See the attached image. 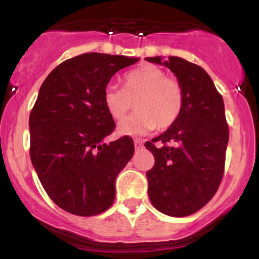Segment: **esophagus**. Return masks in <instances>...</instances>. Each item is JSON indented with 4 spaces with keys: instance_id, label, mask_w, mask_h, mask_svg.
<instances>
[{
    "instance_id": "obj_1",
    "label": "esophagus",
    "mask_w": 259,
    "mask_h": 259,
    "mask_svg": "<svg viewBox=\"0 0 259 259\" xmlns=\"http://www.w3.org/2000/svg\"><path fill=\"white\" fill-rule=\"evenodd\" d=\"M134 143H135V148H136L137 150L140 149L141 146H143V141H141L140 139H135V141H134Z\"/></svg>"
}]
</instances>
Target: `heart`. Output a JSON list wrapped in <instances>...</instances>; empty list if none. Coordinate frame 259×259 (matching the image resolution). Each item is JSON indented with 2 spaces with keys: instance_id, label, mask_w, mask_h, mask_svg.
<instances>
[{
  "instance_id": "obj_1",
  "label": "heart",
  "mask_w": 259,
  "mask_h": 259,
  "mask_svg": "<svg viewBox=\"0 0 259 259\" xmlns=\"http://www.w3.org/2000/svg\"><path fill=\"white\" fill-rule=\"evenodd\" d=\"M123 88L109 84L104 89V106L109 115L122 122L132 109L136 113L118 127L119 135H144L157 125L167 130L179 119L184 106L182 84L155 66L128 71L122 77Z\"/></svg>"
}]
</instances>
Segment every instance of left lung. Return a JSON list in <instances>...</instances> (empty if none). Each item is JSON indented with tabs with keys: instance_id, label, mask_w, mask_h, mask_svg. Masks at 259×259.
Segmentation results:
<instances>
[{
	"instance_id": "obj_1",
	"label": "left lung",
	"mask_w": 259,
	"mask_h": 259,
	"mask_svg": "<svg viewBox=\"0 0 259 259\" xmlns=\"http://www.w3.org/2000/svg\"><path fill=\"white\" fill-rule=\"evenodd\" d=\"M146 61L162 63L161 57ZM163 65L182 84L184 106L175 124L145 143L155 159L146 172L148 193L153 206L163 214L187 217L218 191L230 130L223 98L206 71L179 57H168Z\"/></svg>"
}]
</instances>
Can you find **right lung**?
<instances>
[{"label":"right lung","mask_w":259,"mask_h":259,"mask_svg":"<svg viewBox=\"0 0 259 259\" xmlns=\"http://www.w3.org/2000/svg\"><path fill=\"white\" fill-rule=\"evenodd\" d=\"M137 61L87 53L62 62L41 85L29 114V155L48 196L67 212L93 217L113 205L135 145L130 136L102 143L115 128L102 97L113 75Z\"/></svg>","instance_id":"right-lung-1"}]
</instances>
